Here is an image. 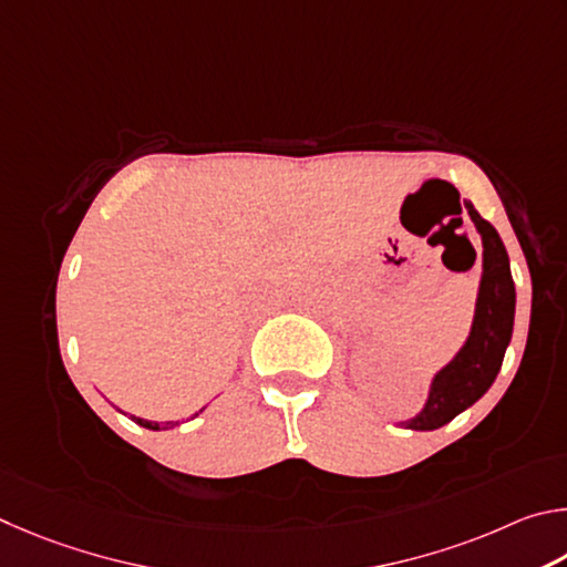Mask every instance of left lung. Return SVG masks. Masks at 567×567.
Listing matches in <instances>:
<instances>
[{
    "label": "left lung",
    "mask_w": 567,
    "mask_h": 567,
    "mask_svg": "<svg viewBox=\"0 0 567 567\" xmlns=\"http://www.w3.org/2000/svg\"><path fill=\"white\" fill-rule=\"evenodd\" d=\"M465 208L483 238V276L473 326L468 341L455 353V359L433 375L423 411L403 423L411 431H435L471 409L493 385L513 336L515 286L508 251L498 231L475 212L471 202H465Z\"/></svg>",
    "instance_id": "obj_1"
}]
</instances>
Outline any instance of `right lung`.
Segmentation results:
<instances>
[{
    "label": "right lung",
    "mask_w": 567,
    "mask_h": 567,
    "mask_svg": "<svg viewBox=\"0 0 567 567\" xmlns=\"http://www.w3.org/2000/svg\"><path fill=\"white\" fill-rule=\"evenodd\" d=\"M202 413V411H198ZM198 413H194V415H198ZM132 421L134 423H138V425H144V429H152V431H158V423H154V421H144V419H136V415H132ZM174 425H178V421H168L164 429H174Z\"/></svg>",
    "instance_id": "obj_1"
}]
</instances>
